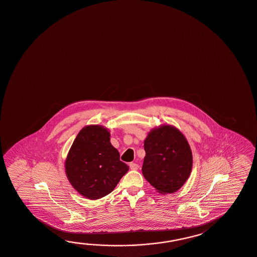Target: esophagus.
<instances>
[{
    "instance_id": "esophagus-1",
    "label": "esophagus",
    "mask_w": 257,
    "mask_h": 257,
    "mask_svg": "<svg viewBox=\"0 0 257 257\" xmlns=\"http://www.w3.org/2000/svg\"><path fill=\"white\" fill-rule=\"evenodd\" d=\"M130 167H131L132 170H137L138 168H139V166H138V164H136V163H131L130 164Z\"/></svg>"
}]
</instances>
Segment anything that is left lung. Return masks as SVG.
<instances>
[{
  "mask_svg": "<svg viewBox=\"0 0 257 257\" xmlns=\"http://www.w3.org/2000/svg\"><path fill=\"white\" fill-rule=\"evenodd\" d=\"M143 175L157 192L173 193L185 184L192 168L191 147L183 133L172 125L150 131L144 141Z\"/></svg>",
  "mask_w": 257,
  "mask_h": 257,
  "instance_id": "8db88e82",
  "label": "left lung"
}]
</instances>
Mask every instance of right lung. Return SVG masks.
<instances>
[{
  "mask_svg": "<svg viewBox=\"0 0 257 257\" xmlns=\"http://www.w3.org/2000/svg\"><path fill=\"white\" fill-rule=\"evenodd\" d=\"M128 168L110 143V132L101 125H86L78 132L65 162L72 187L90 200L112 192Z\"/></svg>",
  "mask_w": 257,
  "mask_h": 257,
  "instance_id": "obj_1",
  "label": "right lung"
}]
</instances>
